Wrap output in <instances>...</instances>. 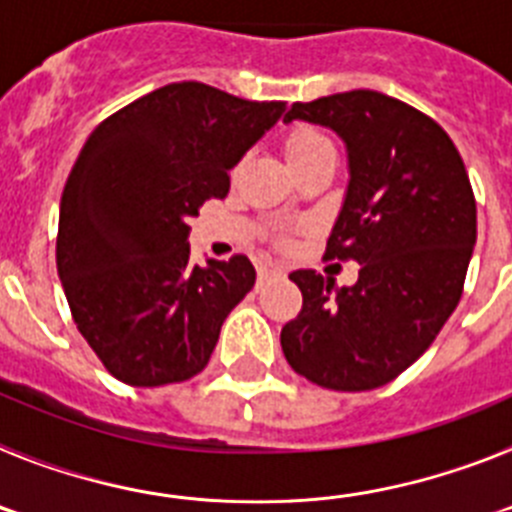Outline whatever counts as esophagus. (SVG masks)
Returning a JSON list of instances; mask_svg holds the SVG:
<instances>
[{
	"mask_svg": "<svg viewBox=\"0 0 512 512\" xmlns=\"http://www.w3.org/2000/svg\"><path fill=\"white\" fill-rule=\"evenodd\" d=\"M279 274V269H274V266H261L259 269V284H264L266 279H271V277H277Z\"/></svg>",
	"mask_w": 512,
	"mask_h": 512,
	"instance_id": "1",
	"label": "esophagus"
}]
</instances>
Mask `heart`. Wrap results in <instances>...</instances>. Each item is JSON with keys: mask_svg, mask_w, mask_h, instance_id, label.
Listing matches in <instances>:
<instances>
[{"mask_svg": "<svg viewBox=\"0 0 512 512\" xmlns=\"http://www.w3.org/2000/svg\"><path fill=\"white\" fill-rule=\"evenodd\" d=\"M325 151H333L330 140L320 130L307 128V125L292 128L287 133V138H284V156H287L292 169H297V166H302L305 161H310V158L320 156Z\"/></svg>", "mask_w": 512, "mask_h": 512, "instance_id": "1", "label": "heart"}]
</instances>
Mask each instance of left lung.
Masks as SVG:
<instances>
[{"mask_svg":"<svg viewBox=\"0 0 512 512\" xmlns=\"http://www.w3.org/2000/svg\"><path fill=\"white\" fill-rule=\"evenodd\" d=\"M292 120L346 143L348 187L325 256L361 269L354 287L315 269L289 274L302 310L282 328V351L320 387L374 390L418 361L459 305L477 243L472 184L446 130L387 94L297 102Z\"/></svg>","mask_w":512,"mask_h":512,"instance_id":"1","label":"left lung"}]
</instances>
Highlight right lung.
<instances>
[{
    "label": "right lung",
    "mask_w": 512,
    "mask_h": 512,
    "mask_svg": "<svg viewBox=\"0 0 512 512\" xmlns=\"http://www.w3.org/2000/svg\"><path fill=\"white\" fill-rule=\"evenodd\" d=\"M284 110L179 81L84 143L63 187L56 264L76 328L120 382L161 387L207 366L256 269L246 256L192 264L187 223L223 200L228 171Z\"/></svg>",
    "instance_id": "1"
}]
</instances>
